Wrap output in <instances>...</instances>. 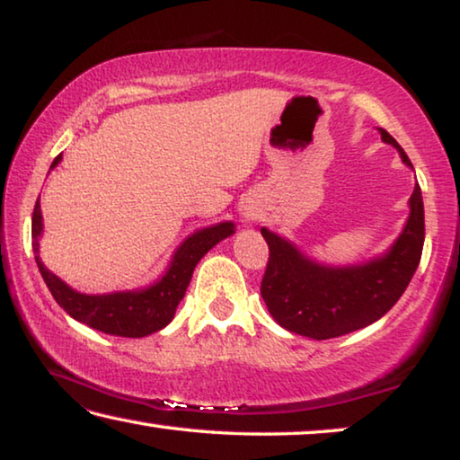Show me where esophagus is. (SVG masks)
<instances>
[{
  "label": "esophagus",
  "mask_w": 460,
  "mask_h": 460,
  "mask_svg": "<svg viewBox=\"0 0 460 460\" xmlns=\"http://www.w3.org/2000/svg\"><path fill=\"white\" fill-rule=\"evenodd\" d=\"M252 216H254V214H251V211H244V220H246V222H251Z\"/></svg>",
  "instance_id": "esophagus-1"
}]
</instances>
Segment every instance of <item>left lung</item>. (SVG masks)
<instances>
[{
  "mask_svg": "<svg viewBox=\"0 0 460 460\" xmlns=\"http://www.w3.org/2000/svg\"><path fill=\"white\" fill-rule=\"evenodd\" d=\"M378 133L399 152L402 164L413 168L397 139L380 127ZM261 234L270 244L261 296L273 321L289 333L316 341L333 339L383 319L407 289L420 265L426 234L421 189L415 182L407 222L394 243L362 263H321L278 232L261 228Z\"/></svg>",
  "mask_w": 460,
  "mask_h": 460,
  "instance_id": "left-lung-1",
  "label": "left lung"
}]
</instances>
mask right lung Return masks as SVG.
<instances>
[{
    "label": "right lung",
    "instance_id": "obj_1",
    "mask_svg": "<svg viewBox=\"0 0 460 460\" xmlns=\"http://www.w3.org/2000/svg\"><path fill=\"white\" fill-rule=\"evenodd\" d=\"M61 162V156L53 160L51 168ZM236 232L234 222H217L208 228L195 230L189 234L179 249L174 251L166 271L150 286L123 289V292L109 294H84L49 271L39 254V238L42 234V214L37 201L32 214V251L37 259L39 271L45 279L49 292L58 300L59 306L88 327L102 331L107 335L119 337H146L164 329L174 319L176 306L185 296L189 281L199 261L206 257L224 238Z\"/></svg>",
    "mask_w": 460,
    "mask_h": 460
}]
</instances>
